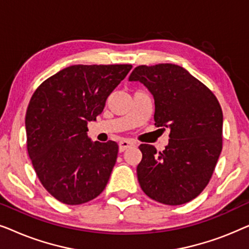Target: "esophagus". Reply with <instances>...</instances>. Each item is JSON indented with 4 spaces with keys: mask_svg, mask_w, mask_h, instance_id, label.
Here are the masks:
<instances>
[{
    "mask_svg": "<svg viewBox=\"0 0 249 249\" xmlns=\"http://www.w3.org/2000/svg\"><path fill=\"white\" fill-rule=\"evenodd\" d=\"M132 146H134V144H132V142H130L121 141L120 142H119V151L124 152V151H127L128 148L132 147Z\"/></svg>",
    "mask_w": 249,
    "mask_h": 249,
    "instance_id": "1",
    "label": "esophagus"
}]
</instances>
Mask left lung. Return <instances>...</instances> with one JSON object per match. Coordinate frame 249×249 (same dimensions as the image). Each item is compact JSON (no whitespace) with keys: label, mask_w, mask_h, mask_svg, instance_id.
Returning a JSON list of instances; mask_svg holds the SVG:
<instances>
[{"label":"left lung","mask_w":249,"mask_h":249,"mask_svg":"<svg viewBox=\"0 0 249 249\" xmlns=\"http://www.w3.org/2000/svg\"><path fill=\"white\" fill-rule=\"evenodd\" d=\"M129 81H139L147 88L154 98L155 125L170 129L163 152L152 145L139 146V185L159 203H188L207 186L222 151L219 101L205 85L172 63L139 66Z\"/></svg>","instance_id":"1"}]
</instances>
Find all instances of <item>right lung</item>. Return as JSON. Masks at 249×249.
Listing matches in <instances>:
<instances>
[{
  "label": "right lung",
  "instance_id": "obj_1",
  "mask_svg": "<svg viewBox=\"0 0 249 249\" xmlns=\"http://www.w3.org/2000/svg\"><path fill=\"white\" fill-rule=\"evenodd\" d=\"M131 64L60 70L35 90L26 113L27 149L39 181L61 203L79 205L103 192L117 162L118 144L93 142L87 124Z\"/></svg>",
  "mask_w": 249,
  "mask_h": 249
}]
</instances>
